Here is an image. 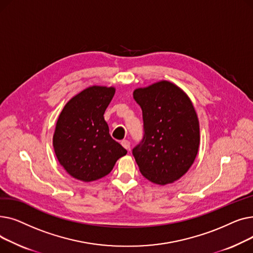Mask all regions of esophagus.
I'll use <instances>...</instances> for the list:
<instances>
[{
	"instance_id": "obj_1",
	"label": "esophagus",
	"mask_w": 253,
	"mask_h": 253,
	"mask_svg": "<svg viewBox=\"0 0 253 253\" xmlns=\"http://www.w3.org/2000/svg\"><path fill=\"white\" fill-rule=\"evenodd\" d=\"M121 144L123 145V147L126 149V150H129L130 149V141L127 140V139H124L121 141Z\"/></svg>"
}]
</instances>
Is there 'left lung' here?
Returning a JSON list of instances; mask_svg holds the SVG:
<instances>
[{
	"instance_id": "1",
	"label": "left lung",
	"mask_w": 253,
	"mask_h": 253,
	"mask_svg": "<svg viewBox=\"0 0 253 253\" xmlns=\"http://www.w3.org/2000/svg\"><path fill=\"white\" fill-rule=\"evenodd\" d=\"M143 136L132 150L141 174L157 184L179 179L193 165L200 143V128L189 96L168 81L137 88Z\"/></svg>"
}]
</instances>
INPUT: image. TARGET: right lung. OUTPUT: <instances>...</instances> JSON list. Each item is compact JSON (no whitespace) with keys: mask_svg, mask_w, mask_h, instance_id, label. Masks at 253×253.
<instances>
[{"mask_svg":"<svg viewBox=\"0 0 253 253\" xmlns=\"http://www.w3.org/2000/svg\"><path fill=\"white\" fill-rule=\"evenodd\" d=\"M114 95V87H88L66 103L58 117L54 152L65 171L79 180L108 175L118 159L127 154L110 135L103 118Z\"/></svg>","mask_w":253,"mask_h":253,"instance_id":"1","label":"right lung"}]
</instances>
